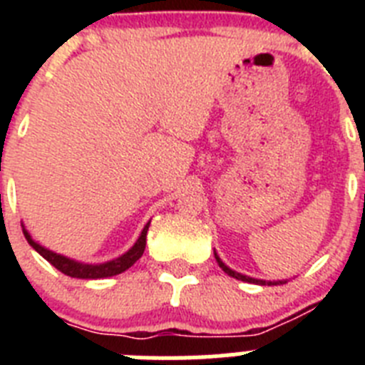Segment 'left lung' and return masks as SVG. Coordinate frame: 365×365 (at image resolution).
I'll list each match as a JSON object with an SVG mask.
<instances>
[{"instance_id":"1","label":"left lung","mask_w":365,"mask_h":365,"mask_svg":"<svg viewBox=\"0 0 365 365\" xmlns=\"http://www.w3.org/2000/svg\"><path fill=\"white\" fill-rule=\"evenodd\" d=\"M214 256H215V261H217V265L221 267L225 272L228 274V276H232V278L235 279H241V282H247V283H257V285H282V283H287L285 279H279V282H265V279H256V278H250V276H245V274L241 272H235V270H232L230 267H227L225 263L221 261V257L217 256V252L214 250Z\"/></svg>"}]
</instances>
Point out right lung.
Instances as JSON below:
<instances>
[{"instance_id":"right-lung-1","label":"right lung","mask_w":365,"mask_h":365,"mask_svg":"<svg viewBox=\"0 0 365 365\" xmlns=\"http://www.w3.org/2000/svg\"><path fill=\"white\" fill-rule=\"evenodd\" d=\"M24 227V225H21ZM148 228H150V221L146 222V227L143 228L140 235H138V240L135 241L133 247L124 252L122 256L115 257L111 261H106V263H82V261L71 259V257L62 256V254H56L49 248L41 247L38 241L32 240V235L25 230L24 227V234L27 243L31 245L41 257L49 261L51 265L54 269H58L60 272H63L66 276H71V278H78V279H100V278H111V276H117V274H122L124 270L130 269L133 265L135 261L140 259V256L144 254V248H146V235H148Z\"/></svg>"}]
</instances>
